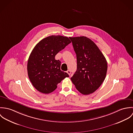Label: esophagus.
<instances>
[{"label": "esophagus", "instance_id": "1", "mask_svg": "<svg viewBox=\"0 0 133 133\" xmlns=\"http://www.w3.org/2000/svg\"><path fill=\"white\" fill-rule=\"evenodd\" d=\"M66 73L70 75L71 74V71H70V70H68V71H66Z\"/></svg>", "mask_w": 133, "mask_h": 133}]
</instances>
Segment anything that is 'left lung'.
<instances>
[{
	"label": "left lung",
	"mask_w": 133,
	"mask_h": 133,
	"mask_svg": "<svg viewBox=\"0 0 133 133\" xmlns=\"http://www.w3.org/2000/svg\"><path fill=\"white\" fill-rule=\"evenodd\" d=\"M77 57V71L71 78L76 89L83 95L96 91L105 79L107 61L95 43L85 36L69 37Z\"/></svg>",
	"instance_id": "left-lung-1"
}]
</instances>
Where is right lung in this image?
<instances>
[{
	"instance_id": "1",
	"label": "right lung",
	"mask_w": 133,
	"mask_h": 133,
	"mask_svg": "<svg viewBox=\"0 0 133 133\" xmlns=\"http://www.w3.org/2000/svg\"><path fill=\"white\" fill-rule=\"evenodd\" d=\"M71 42L69 38L52 35L42 39L32 50L28 61V76L39 92L49 94L69 75L60 70L61 62L55 59L57 53Z\"/></svg>"
}]
</instances>
